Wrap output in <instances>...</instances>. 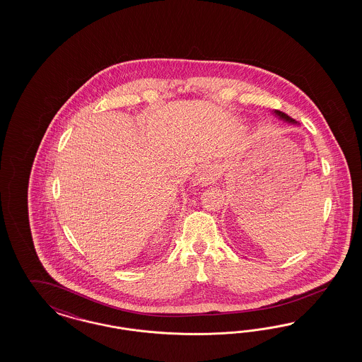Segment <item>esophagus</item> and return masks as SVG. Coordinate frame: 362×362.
Listing matches in <instances>:
<instances>
[{"label":"esophagus","instance_id":"34e87169","mask_svg":"<svg viewBox=\"0 0 362 362\" xmlns=\"http://www.w3.org/2000/svg\"><path fill=\"white\" fill-rule=\"evenodd\" d=\"M219 175V167L214 165H204L197 171V182L202 186H209V185H214L218 180Z\"/></svg>","mask_w":362,"mask_h":362}]
</instances>
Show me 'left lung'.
<instances>
[{"label":"left lung","mask_w":362,"mask_h":362,"mask_svg":"<svg viewBox=\"0 0 362 362\" xmlns=\"http://www.w3.org/2000/svg\"><path fill=\"white\" fill-rule=\"evenodd\" d=\"M276 114L280 117V118H283V119H285V121L288 122H295V119H292L289 115H286V114H284V112H281V111H276Z\"/></svg>","instance_id":"8db88e82"}]
</instances>
